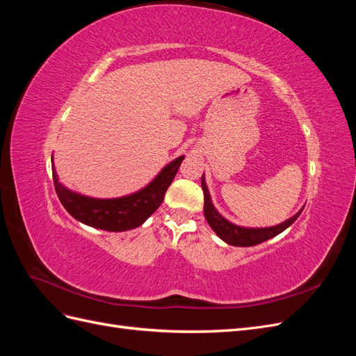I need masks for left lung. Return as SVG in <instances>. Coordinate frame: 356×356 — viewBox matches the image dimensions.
<instances>
[{
  "instance_id": "1",
  "label": "left lung",
  "mask_w": 356,
  "mask_h": 356,
  "mask_svg": "<svg viewBox=\"0 0 356 356\" xmlns=\"http://www.w3.org/2000/svg\"><path fill=\"white\" fill-rule=\"evenodd\" d=\"M202 190H203V196H204V204H203L204 218H207L212 230L217 233L224 242H227L229 245H233V246H254V245H258L267 239L273 238V236L282 233L285 229H288L289 225L298 218L301 211H303L301 209L300 212H297L294 215V217H291L289 220H286L282 224L275 225V227H266V229L239 227V225H234L225 218H222L221 215L215 211L213 204L211 202L207 182H204L203 177H202Z\"/></svg>"
}]
</instances>
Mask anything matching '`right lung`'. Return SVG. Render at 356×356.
Wrapping results in <instances>:
<instances>
[{"label": "right lung", "mask_w": 356, "mask_h": 356, "mask_svg": "<svg viewBox=\"0 0 356 356\" xmlns=\"http://www.w3.org/2000/svg\"><path fill=\"white\" fill-rule=\"evenodd\" d=\"M184 156L175 159L144 190L120 199H92L72 193L58 181L53 168V182L60 203L75 220L106 232H124L141 225L165 199Z\"/></svg>", "instance_id": "obj_1"}]
</instances>
